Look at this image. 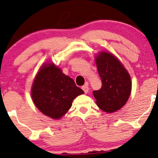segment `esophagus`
Wrapping results in <instances>:
<instances>
[{"label":"esophagus","mask_w":158,"mask_h":158,"mask_svg":"<svg viewBox=\"0 0 158 158\" xmlns=\"http://www.w3.org/2000/svg\"><path fill=\"white\" fill-rule=\"evenodd\" d=\"M82 89L83 90V91H84L85 93L87 94L88 92V90H89V88H88L87 85H83L82 87Z\"/></svg>","instance_id":"esophagus-1"}]
</instances>
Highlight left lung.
Masks as SVG:
<instances>
[{
  "instance_id": "left-lung-1",
  "label": "left lung",
  "mask_w": 158,
  "mask_h": 158,
  "mask_svg": "<svg viewBox=\"0 0 158 158\" xmlns=\"http://www.w3.org/2000/svg\"><path fill=\"white\" fill-rule=\"evenodd\" d=\"M99 76L102 81L100 90L94 91L99 108L104 112L120 110L127 101L131 91V76L112 54L102 52L96 58Z\"/></svg>"
}]
</instances>
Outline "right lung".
I'll list each match as a JSON object with an SVG mask.
<instances>
[{"label": "right lung", "instance_id": "obj_1", "mask_svg": "<svg viewBox=\"0 0 158 158\" xmlns=\"http://www.w3.org/2000/svg\"><path fill=\"white\" fill-rule=\"evenodd\" d=\"M43 66L31 89L34 104L44 115L54 119L61 118L70 109L73 99L84 94L80 88L54 64Z\"/></svg>", "mask_w": 158, "mask_h": 158}]
</instances>
